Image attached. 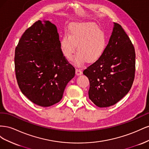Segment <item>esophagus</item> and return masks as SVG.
<instances>
[{"label": "esophagus", "mask_w": 149, "mask_h": 149, "mask_svg": "<svg viewBox=\"0 0 149 149\" xmlns=\"http://www.w3.org/2000/svg\"><path fill=\"white\" fill-rule=\"evenodd\" d=\"M76 75H78V76L81 75L83 74V71H82L81 70L77 68V69H76Z\"/></svg>", "instance_id": "34e87169"}]
</instances>
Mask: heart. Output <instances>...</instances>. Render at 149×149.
Here are the masks:
<instances>
[{"label":"heart","mask_w":149,"mask_h":149,"mask_svg":"<svg viewBox=\"0 0 149 149\" xmlns=\"http://www.w3.org/2000/svg\"><path fill=\"white\" fill-rule=\"evenodd\" d=\"M76 45L78 52L73 60L76 64L81 65L86 60L95 62L106 51V33L92 22L74 23L70 26L69 35H65L60 40L62 53L68 59L73 56Z\"/></svg>","instance_id":"1"}]
</instances>
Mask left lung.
Wrapping results in <instances>:
<instances>
[{
	"instance_id": "obj_1",
	"label": "left lung",
	"mask_w": 149,
	"mask_h": 149,
	"mask_svg": "<svg viewBox=\"0 0 149 149\" xmlns=\"http://www.w3.org/2000/svg\"><path fill=\"white\" fill-rule=\"evenodd\" d=\"M136 70L133 45L121 25L114 27L103 55L83 71L89 79V98L100 107L115 104L130 91Z\"/></svg>"
}]
</instances>
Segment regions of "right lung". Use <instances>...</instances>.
I'll return each instance as SVG.
<instances>
[{"mask_svg": "<svg viewBox=\"0 0 149 149\" xmlns=\"http://www.w3.org/2000/svg\"><path fill=\"white\" fill-rule=\"evenodd\" d=\"M15 71L22 93L42 107L59 102L74 68L65 59L57 28L49 21L38 20L20 38L15 52Z\"/></svg>", "mask_w": 149, "mask_h": 149, "instance_id": "right-lung-1", "label": "right lung"}]
</instances>
